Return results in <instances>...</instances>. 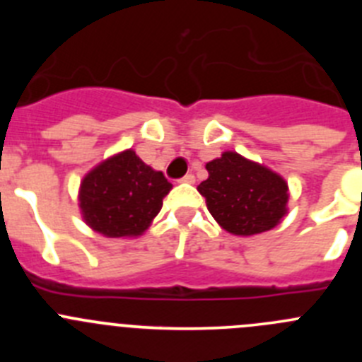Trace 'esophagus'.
<instances>
[{
  "label": "esophagus",
  "mask_w": 362,
  "mask_h": 362,
  "mask_svg": "<svg viewBox=\"0 0 362 362\" xmlns=\"http://www.w3.org/2000/svg\"><path fill=\"white\" fill-rule=\"evenodd\" d=\"M194 181H196V177H194V174H187V175H183V177H181V183H194Z\"/></svg>",
  "instance_id": "esophagus-1"
}]
</instances>
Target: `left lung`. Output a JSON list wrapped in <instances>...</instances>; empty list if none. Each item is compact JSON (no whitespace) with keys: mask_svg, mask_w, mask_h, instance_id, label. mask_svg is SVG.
<instances>
[{"mask_svg":"<svg viewBox=\"0 0 362 362\" xmlns=\"http://www.w3.org/2000/svg\"><path fill=\"white\" fill-rule=\"evenodd\" d=\"M206 170L197 190L226 232L241 238L268 232L288 214V183L268 166L228 150L206 163Z\"/></svg>","mask_w":362,"mask_h":362,"instance_id":"left-lung-1","label":"left lung"}]
</instances>
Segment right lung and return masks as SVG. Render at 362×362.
<instances>
[{
	"mask_svg": "<svg viewBox=\"0 0 362 362\" xmlns=\"http://www.w3.org/2000/svg\"><path fill=\"white\" fill-rule=\"evenodd\" d=\"M172 185L132 148L95 165L79 185V210L86 225L105 238L141 235L158 216Z\"/></svg>",
	"mask_w": 362,
	"mask_h": 362,
	"instance_id": "obj_1",
	"label": "right lung"
}]
</instances>
